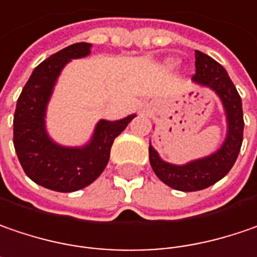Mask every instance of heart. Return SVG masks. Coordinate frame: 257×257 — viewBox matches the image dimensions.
I'll use <instances>...</instances> for the list:
<instances>
[{
    "instance_id": "b5f03b06",
    "label": "heart",
    "mask_w": 257,
    "mask_h": 257,
    "mask_svg": "<svg viewBox=\"0 0 257 257\" xmlns=\"http://www.w3.org/2000/svg\"><path fill=\"white\" fill-rule=\"evenodd\" d=\"M176 65H177V59H174V58H170V59L166 61V67L169 69H173Z\"/></svg>"
}]
</instances>
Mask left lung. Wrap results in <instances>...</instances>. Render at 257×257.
<instances>
[{"label": "left lung", "mask_w": 257, "mask_h": 257, "mask_svg": "<svg viewBox=\"0 0 257 257\" xmlns=\"http://www.w3.org/2000/svg\"><path fill=\"white\" fill-rule=\"evenodd\" d=\"M195 65L193 84L209 88L217 94L225 114L227 132L224 141L214 153L185 164H173L163 160L150 141V164L154 173L163 183L182 192L209 188L228 173L240 153L244 129L241 98L227 71L215 59L199 51H195Z\"/></svg>", "instance_id": "1"}]
</instances>
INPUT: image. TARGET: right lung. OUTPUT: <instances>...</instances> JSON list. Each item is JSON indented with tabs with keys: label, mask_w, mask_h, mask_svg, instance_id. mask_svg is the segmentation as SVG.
Instances as JSON below:
<instances>
[{
	"label": "right lung",
	"mask_w": 257,
	"mask_h": 257,
	"mask_svg": "<svg viewBox=\"0 0 257 257\" xmlns=\"http://www.w3.org/2000/svg\"><path fill=\"white\" fill-rule=\"evenodd\" d=\"M91 46L85 42L74 43L39 64L16 106L13 141L24 173L35 183L56 192H75L91 185L109 163L114 138L137 116L100 119L83 145H62L49 135L46 113L58 78L72 59L88 56Z\"/></svg>",
	"instance_id": "obj_1"
}]
</instances>
